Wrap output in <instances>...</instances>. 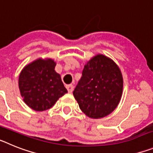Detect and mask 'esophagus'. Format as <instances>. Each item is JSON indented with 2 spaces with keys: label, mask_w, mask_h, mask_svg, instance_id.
<instances>
[{
  "label": "esophagus",
  "mask_w": 153,
  "mask_h": 153,
  "mask_svg": "<svg viewBox=\"0 0 153 153\" xmlns=\"http://www.w3.org/2000/svg\"><path fill=\"white\" fill-rule=\"evenodd\" d=\"M66 87H67V90H68L69 93H72L73 90H74V86H73L72 84L67 85V86H66Z\"/></svg>",
  "instance_id": "1"
}]
</instances>
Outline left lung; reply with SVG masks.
<instances>
[{
    "instance_id": "1",
    "label": "left lung",
    "mask_w": 153,
    "mask_h": 153,
    "mask_svg": "<svg viewBox=\"0 0 153 153\" xmlns=\"http://www.w3.org/2000/svg\"><path fill=\"white\" fill-rule=\"evenodd\" d=\"M122 74L109 58L97 55L84 66L73 93L87 117H106L117 108L123 92Z\"/></svg>"
}]
</instances>
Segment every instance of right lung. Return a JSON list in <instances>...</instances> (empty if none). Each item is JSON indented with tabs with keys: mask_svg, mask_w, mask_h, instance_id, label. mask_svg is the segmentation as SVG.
<instances>
[{
	"mask_svg": "<svg viewBox=\"0 0 153 153\" xmlns=\"http://www.w3.org/2000/svg\"><path fill=\"white\" fill-rule=\"evenodd\" d=\"M53 60L39 59L24 68L19 76V88L25 103L36 111L52 107L67 93Z\"/></svg>",
	"mask_w": 153,
	"mask_h": 153,
	"instance_id": "add662e5",
	"label": "right lung"
}]
</instances>
